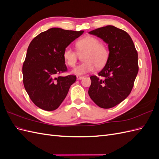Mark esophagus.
I'll return each mask as SVG.
<instances>
[{
    "label": "esophagus",
    "mask_w": 159,
    "mask_h": 159,
    "mask_svg": "<svg viewBox=\"0 0 159 159\" xmlns=\"http://www.w3.org/2000/svg\"><path fill=\"white\" fill-rule=\"evenodd\" d=\"M84 78V76H82V75H78L77 76V79L78 80H81V79H83Z\"/></svg>",
    "instance_id": "esophagus-1"
}]
</instances>
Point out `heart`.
Listing matches in <instances>:
<instances>
[{"instance_id":"heart-1","label":"heart","mask_w":159,"mask_h":159,"mask_svg":"<svg viewBox=\"0 0 159 159\" xmlns=\"http://www.w3.org/2000/svg\"><path fill=\"white\" fill-rule=\"evenodd\" d=\"M77 51L83 54L84 62L72 70L76 75H82L92 71L95 68H102L106 64L109 56L107 46L99 42L97 38L87 36L80 38L75 42ZM78 52L67 47L63 52V57L66 63L70 67H74L78 58Z\"/></svg>"}]
</instances>
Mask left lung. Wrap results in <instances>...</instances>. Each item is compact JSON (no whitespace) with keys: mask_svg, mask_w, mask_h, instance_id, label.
I'll use <instances>...</instances> for the list:
<instances>
[{"mask_svg":"<svg viewBox=\"0 0 159 159\" xmlns=\"http://www.w3.org/2000/svg\"><path fill=\"white\" fill-rule=\"evenodd\" d=\"M89 33L108 44L109 56L98 75L90 76L88 93L99 107L111 108L126 99L133 88L139 71L137 51L129 34L113 26Z\"/></svg>","mask_w":159,"mask_h":159,"instance_id":"8db88e82","label":"left lung"}]
</instances>
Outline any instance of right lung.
Listing matches in <instances>:
<instances>
[{
  "mask_svg": "<svg viewBox=\"0 0 159 159\" xmlns=\"http://www.w3.org/2000/svg\"><path fill=\"white\" fill-rule=\"evenodd\" d=\"M83 30L52 28L41 32L31 41L22 66L23 84L28 96L37 107L45 111L58 108L76 80L68 71L63 52Z\"/></svg>",
  "mask_w": 159,
  "mask_h": 159,
  "instance_id": "1",
  "label": "right lung"
}]
</instances>
